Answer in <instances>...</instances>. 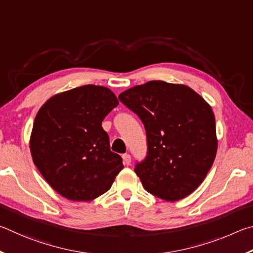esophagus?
<instances>
[{
    "mask_svg": "<svg viewBox=\"0 0 253 253\" xmlns=\"http://www.w3.org/2000/svg\"><path fill=\"white\" fill-rule=\"evenodd\" d=\"M122 159H123V162L126 163V165H130L131 163V156L130 154H123L122 156Z\"/></svg>",
    "mask_w": 253,
    "mask_h": 253,
    "instance_id": "esophagus-1",
    "label": "esophagus"
}]
</instances>
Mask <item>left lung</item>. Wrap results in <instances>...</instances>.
<instances>
[{"label": "left lung", "mask_w": 253, "mask_h": 253, "mask_svg": "<svg viewBox=\"0 0 253 253\" xmlns=\"http://www.w3.org/2000/svg\"><path fill=\"white\" fill-rule=\"evenodd\" d=\"M118 104L110 88L87 84L53 95L39 110L31 154L40 173L62 197L94 200L110 190L123 169L122 158L113 152L102 127Z\"/></svg>", "instance_id": "1"}]
</instances>
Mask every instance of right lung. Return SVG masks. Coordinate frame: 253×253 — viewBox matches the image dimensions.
Returning <instances> with one entry per match:
<instances>
[{
    "label": "right lung",
    "mask_w": 253,
    "mask_h": 253,
    "mask_svg": "<svg viewBox=\"0 0 253 253\" xmlns=\"http://www.w3.org/2000/svg\"><path fill=\"white\" fill-rule=\"evenodd\" d=\"M119 100L147 131L148 152L135 166L143 188L165 201L188 197L205 180L218 150L211 106L189 86L150 81Z\"/></svg>",
    "instance_id": "add662e5"
}]
</instances>
